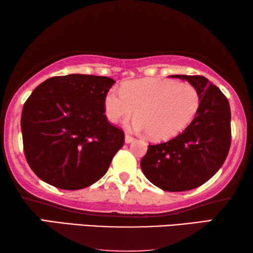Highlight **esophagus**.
<instances>
[{
	"label": "esophagus",
	"instance_id": "esophagus-1",
	"mask_svg": "<svg viewBox=\"0 0 253 253\" xmlns=\"http://www.w3.org/2000/svg\"><path fill=\"white\" fill-rule=\"evenodd\" d=\"M133 141H134V137H133V136H130V135H128V134H126V135H125V143L129 144V143H131Z\"/></svg>",
	"mask_w": 253,
	"mask_h": 253
}]
</instances>
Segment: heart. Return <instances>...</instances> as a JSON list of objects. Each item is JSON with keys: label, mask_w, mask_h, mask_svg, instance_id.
<instances>
[{"label": "heart", "mask_w": 253, "mask_h": 253, "mask_svg": "<svg viewBox=\"0 0 253 253\" xmlns=\"http://www.w3.org/2000/svg\"><path fill=\"white\" fill-rule=\"evenodd\" d=\"M198 91L189 83L173 80H136L112 87L105 97L107 118L112 123L136 117L134 130L146 131L151 138L166 139L182 131L199 109Z\"/></svg>", "instance_id": "1"}]
</instances>
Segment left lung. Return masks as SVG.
Listing matches in <instances>:
<instances>
[{
	"instance_id": "8db88e82",
	"label": "left lung",
	"mask_w": 253,
	"mask_h": 253,
	"mask_svg": "<svg viewBox=\"0 0 253 253\" xmlns=\"http://www.w3.org/2000/svg\"><path fill=\"white\" fill-rule=\"evenodd\" d=\"M198 91L195 118L170 141L148 145L143 173L166 191H186L208 181L223 166L231 145V109L225 95L202 75H171Z\"/></svg>"
}]
</instances>
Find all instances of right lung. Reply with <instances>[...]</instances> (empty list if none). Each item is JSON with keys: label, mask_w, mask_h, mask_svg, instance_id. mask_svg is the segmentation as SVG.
<instances>
[{"label": "right lung", "mask_w": 253, "mask_h": 253, "mask_svg": "<svg viewBox=\"0 0 253 253\" xmlns=\"http://www.w3.org/2000/svg\"><path fill=\"white\" fill-rule=\"evenodd\" d=\"M107 76H54L36 87L21 115L23 151L36 175L59 189L78 190L101 179L125 142L108 122Z\"/></svg>", "instance_id": "right-lung-1"}]
</instances>
